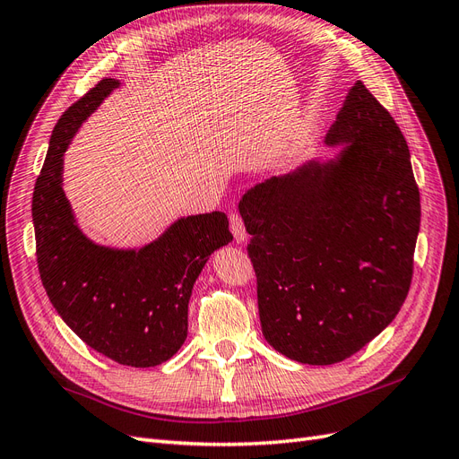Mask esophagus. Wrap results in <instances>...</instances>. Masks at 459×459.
<instances>
[{"label": "esophagus", "instance_id": "1", "mask_svg": "<svg viewBox=\"0 0 459 459\" xmlns=\"http://www.w3.org/2000/svg\"><path fill=\"white\" fill-rule=\"evenodd\" d=\"M229 221H230V230L234 234V240L238 242V244H244L246 238H247V232H246L242 217L238 213H230Z\"/></svg>", "mask_w": 459, "mask_h": 459}]
</instances>
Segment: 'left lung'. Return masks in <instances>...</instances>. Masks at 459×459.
I'll use <instances>...</instances> for the list:
<instances>
[{"instance_id":"1","label":"left lung","mask_w":459,"mask_h":459,"mask_svg":"<svg viewBox=\"0 0 459 459\" xmlns=\"http://www.w3.org/2000/svg\"><path fill=\"white\" fill-rule=\"evenodd\" d=\"M344 145L242 196L266 342L299 363L344 361L380 334L409 295L420 230L411 151L358 81L325 135Z\"/></svg>"}]
</instances>
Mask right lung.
I'll return each mask as SVG.
<instances>
[{
    "label": "right lung",
    "instance_id": "add662e5",
    "mask_svg": "<svg viewBox=\"0 0 459 459\" xmlns=\"http://www.w3.org/2000/svg\"><path fill=\"white\" fill-rule=\"evenodd\" d=\"M118 84L101 79L50 135L31 198L36 255L48 300L84 344L121 365L157 367L183 346L193 285L232 234L223 212L181 217L140 249L98 246L82 234L62 189L64 152Z\"/></svg>",
    "mask_w": 459,
    "mask_h": 459
}]
</instances>
